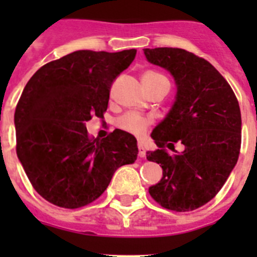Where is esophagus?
Returning <instances> with one entry per match:
<instances>
[{
  "label": "esophagus",
  "instance_id": "esophagus-1",
  "mask_svg": "<svg viewBox=\"0 0 257 257\" xmlns=\"http://www.w3.org/2000/svg\"><path fill=\"white\" fill-rule=\"evenodd\" d=\"M138 149H139V157L140 158H144L145 157V148H144V145L142 144V143H139V144H138Z\"/></svg>",
  "mask_w": 257,
  "mask_h": 257
}]
</instances>
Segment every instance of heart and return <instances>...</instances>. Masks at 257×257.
<instances>
[{"label": "heart", "instance_id": "b5f03b06", "mask_svg": "<svg viewBox=\"0 0 257 257\" xmlns=\"http://www.w3.org/2000/svg\"><path fill=\"white\" fill-rule=\"evenodd\" d=\"M161 78H165V77L160 73H156V72H147L143 76V79H147V81H157V79ZM151 118L135 112L124 113L123 115H121L117 119L118 128H121V130L126 131V133L133 134L135 136H142L143 134L147 133L149 127H151Z\"/></svg>", "mask_w": 257, "mask_h": 257}]
</instances>
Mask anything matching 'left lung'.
<instances>
[{"label": "left lung", "mask_w": 257, "mask_h": 257, "mask_svg": "<svg viewBox=\"0 0 257 257\" xmlns=\"http://www.w3.org/2000/svg\"><path fill=\"white\" fill-rule=\"evenodd\" d=\"M144 54L169 70L178 87L171 110L151 135L158 149L148 152L147 160L160 163L163 176L149 194L167 210L193 211L216 196L237 163L239 104L226 79L203 58L172 47L144 49ZM178 141L184 145L181 154L174 151Z\"/></svg>", "instance_id": "obj_1"}]
</instances>
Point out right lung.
Masks as SVG:
<instances>
[{
    "label": "right lung",
    "mask_w": 257,
    "mask_h": 257,
    "mask_svg": "<svg viewBox=\"0 0 257 257\" xmlns=\"http://www.w3.org/2000/svg\"><path fill=\"white\" fill-rule=\"evenodd\" d=\"M136 50H79L50 61L26 85L15 109L17 154L36 192L52 205L79 208L97 199L118 167L136 161V139L114 130L90 138L85 123L106 112L113 81Z\"/></svg>",
    "instance_id": "obj_1"
}]
</instances>
